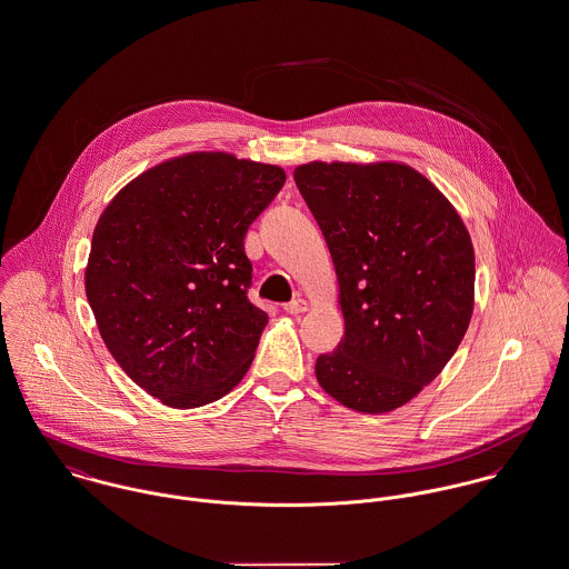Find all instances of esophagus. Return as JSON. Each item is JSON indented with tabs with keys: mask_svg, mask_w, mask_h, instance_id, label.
<instances>
[{
	"mask_svg": "<svg viewBox=\"0 0 569 569\" xmlns=\"http://www.w3.org/2000/svg\"><path fill=\"white\" fill-rule=\"evenodd\" d=\"M284 310L289 312V315H298V312H307L309 310V302L307 300H293V302H289V305H284Z\"/></svg>",
	"mask_w": 569,
	"mask_h": 569,
	"instance_id": "1",
	"label": "esophagus"
}]
</instances>
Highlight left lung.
Wrapping results in <instances>:
<instances>
[{
    "mask_svg": "<svg viewBox=\"0 0 569 569\" xmlns=\"http://www.w3.org/2000/svg\"><path fill=\"white\" fill-rule=\"evenodd\" d=\"M296 184L328 243L346 337L315 362L319 387L359 413L400 409L466 337L476 262L466 223L398 160H310Z\"/></svg>",
    "mask_w": 569,
    "mask_h": 569,
    "instance_id": "1",
    "label": "left lung"
}]
</instances>
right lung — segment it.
Returning a JSON list of instances; mask_svg holds the SVG:
<instances>
[{
	"label": "right lung",
	"mask_w": 569,
	"mask_h": 569,
	"mask_svg": "<svg viewBox=\"0 0 569 569\" xmlns=\"http://www.w3.org/2000/svg\"><path fill=\"white\" fill-rule=\"evenodd\" d=\"M284 180L278 164L189 152L146 169L103 208L87 300L112 359L164 407L223 398L254 361L269 317L248 300L243 239Z\"/></svg>",
	"instance_id": "add662e5"
}]
</instances>
